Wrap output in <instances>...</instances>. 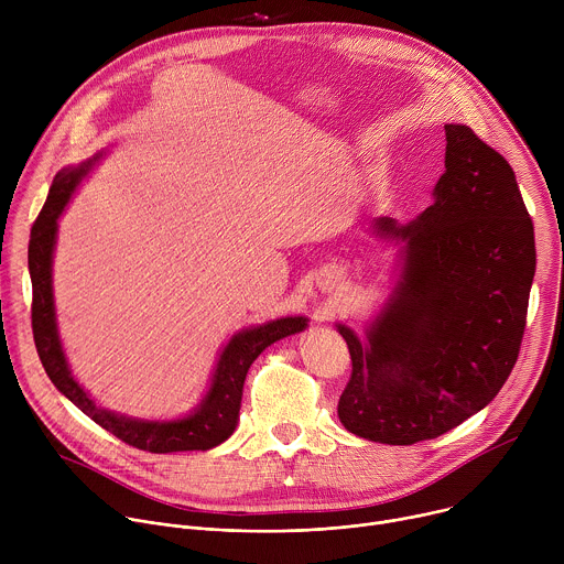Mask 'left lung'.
I'll return each instance as SVG.
<instances>
[{"label": "left lung", "mask_w": 564, "mask_h": 564, "mask_svg": "<svg viewBox=\"0 0 564 564\" xmlns=\"http://www.w3.org/2000/svg\"><path fill=\"white\" fill-rule=\"evenodd\" d=\"M435 203L406 227L404 274L366 341L337 326L352 372L341 424L370 442L433 440L485 409L509 379L535 274L533 223L511 165L466 124H444Z\"/></svg>", "instance_id": "8db88e82"}]
</instances>
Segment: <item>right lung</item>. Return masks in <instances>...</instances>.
Segmentation results:
<instances>
[{"instance_id": "obj_1", "label": "right lung", "mask_w": 564, "mask_h": 564, "mask_svg": "<svg viewBox=\"0 0 564 564\" xmlns=\"http://www.w3.org/2000/svg\"><path fill=\"white\" fill-rule=\"evenodd\" d=\"M89 163L64 170L53 178L48 198L33 223L31 240H29V270L33 283V303H31V324L33 339L40 355V361L55 383V388L68 397L73 404L89 415L105 431L113 433L124 444L149 451V453H176V451H207L225 442L238 422L240 397H243L246 375L252 361L274 341L301 333L307 321L303 316H285L270 321L265 326L243 330L231 337L225 346L209 392L200 401V406L183 420L176 422H142L131 420L107 409L96 406L89 394L77 386L70 377L68 364L64 359L57 326H55V307H53V290H51V259L55 246L57 218L66 207L73 189L79 185L91 170Z\"/></svg>"}]
</instances>
